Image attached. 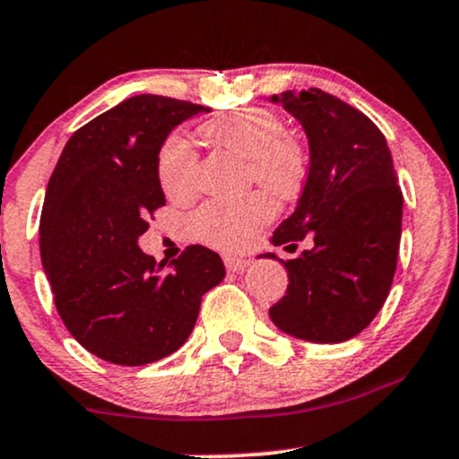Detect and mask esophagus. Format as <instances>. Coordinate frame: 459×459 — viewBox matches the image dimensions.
Here are the masks:
<instances>
[{"label":"esophagus","instance_id":"esophagus-1","mask_svg":"<svg viewBox=\"0 0 459 459\" xmlns=\"http://www.w3.org/2000/svg\"><path fill=\"white\" fill-rule=\"evenodd\" d=\"M249 266L251 260H245V257H225V268H228L230 273H245Z\"/></svg>","mask_w":459,"mask_h":459}]
</instances>
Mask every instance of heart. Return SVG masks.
<instances>
[{
	"instance_id": "1",
	"label": "heart",
	"mask_w": 459,
	"mask_h": 459,
	"mask_svg": "<svg viewBox=\"0 0 459 459\" xmlns=\"http://www.w3.org/2000/svg\"><path fill=\"white\" fill-rule=\"evenodd\" d=\"M206 142L247 159L249 178L277 197H292L307 176L303 143L285 134L283 120L264 107H240L202 126ZM159 180L165 195L188 199L197 191V152L182 134L167 137L159 152ZM274 217L264 193L238 202H210L188 221L191 234L221 251H242Z\"/></svg>"
}]
</instances>
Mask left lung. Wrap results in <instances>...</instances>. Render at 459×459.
Returning <instances> with one entry per match:
<instances>
[{"label":"left lung","instance_id":"1","mask_svg":"<svg viewBox=\"0 0 459 459\" xmlns=\"http://www.w3.org/2000/svg\"><path fill=\"white\" fill-rule=\"evenodd\" d=\"M305 128L309 174L296 210L273 234L294 253L279 260L288 290L271 320L288 335L342 343L369 326L389 296L402 238L403 197L385 134L348 102L311 88L274 94Z\"/></svg>","mask_w":459,"mask_h":459}]
</instances>
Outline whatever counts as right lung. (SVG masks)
I'll return each instance as SVG.
<instances>
[{
    "mask_svg": "<svg viewBox=\"0 0 459 459\" xmlns=\"http://www.w3.org/2000/svg\"><path fill=\"white\" fill-rule=\"evenodd\" d=\"M206 107L142 94L81 126L64 145L40 217L42 266L57 314L88 352L148 365L191 335L202 296L225 266L191 245L165 266L139 249L148 214L165 206L159 152L167 134Z\"/></svg>",
    "mask_w": 459,
    "mask_h": 459,
    "instance_id": "right-lung-1",
    "label": "right lung"
}]
</instances>
